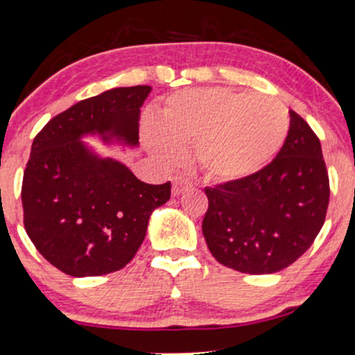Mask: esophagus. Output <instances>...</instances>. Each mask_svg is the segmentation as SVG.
<instances>
[{
    "label": "esophagus",
    "instance_id": "34e87169",
    "mask_svg": "<svg viewBox=\"0 0 355 355\" xmlns=\"http://www.w3.org/2000/svg\"><path fill=\"white\" fill-rule=\"evenodd\" d=\"M188 187H191V182L187 180V178L183 177H173L172 180V195L173 196H178L180 193H183L187 190Z\"/></svg>",
    "mask_w": 355,
    "mask_h": 355
}]
</instances>
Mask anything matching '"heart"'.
<instances>
[{
    "label": "heart",
    "mask_w": 355,
    "mask_h": 355,
    "mask_svg": "<svg viewBox=\"0 0 355 355\" xmlns=\"http://www.w3.org/2000/svg\"><path fill=\"white\" fill-rule=\"evenodd\" d=\"M289 126V110L277 98L205 87L170 98L146 138L167 164L182 157L180 144L195 143L202 172L217 180H237L276 157Z\"/></svg>",
    "instance_id": "obj_1"
}]
</instances>
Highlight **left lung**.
Masks as SVG:
<instances>
[{
	"instance_id": "8db88e82",
	"label": "left lung",
	"mask_w": 355,
	"mask_h": 355,
	"mask_svg": "<svg viewBox=\"0 0 355 355\" xmlns=\"http://www.w3.org/2000/svg\"><path fill=\"white\" fill-rule=\"evenodd\" d=\"M289 113V135L271 164L205 190L207 248L235 271L272 274L291 266L324 224L329 180L320 139L304 118Z\"/></svg>"
}]
</instances>
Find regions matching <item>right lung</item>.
I'll return each mask as SVG.
<instances>
[{
	"instance_id": "add662e5",
	"label": "right lung",
	"mask_w": 355,
	"mask_h": 355,
	"mask_svg": "<svg viewBox=\"0 0 355 355\" xmlns=\"http://www.w3.org/2000/svg\"><path fill=\"white\" fill-rule=\"evenodd\" d=\"M150 86L115 87L46 123L24 170L26 232L46 261L74 277L125 268L146 237L154 209L170 200V182L149 185L125 164L81 141L138 144L139 108Z\"/></svg>"
}]
</instances>
